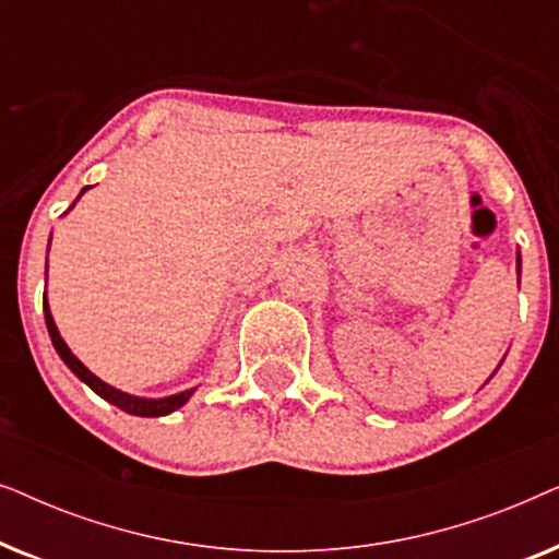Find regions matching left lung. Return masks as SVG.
<instances>
[{"mask_svg": "<svg viewBox=\"0 0 559 559\" xmlns=\"http://www.w3.org/2000/svg\"><path fill=\"white\" fill-rule=\"evenodd\" d=\"M516 266H519V274H522V257L516 254Z\"/></svg>", "mask_w": 559, "mask_h": 559, "instance_id": "left-lung-1", "label": "left lung"}]
</instances>
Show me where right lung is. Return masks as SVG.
Instances as JSON below:
<instances>
[{
	"label": "right lung",
	"instance_id": "obj_1",
	"mask_svg": "<svg viewBox=\"0 0 559 559\" xmlns=\"http://www.w3.org/2000/svg\"><path fill=\"white\" fill-rule=\"evenodd\" d=\"M86 193V188L81 190V195ZM79 195V198H81ZM79 198H75V201H79ZM73 209V205H71ZM50 249V247H48ZM43 310H45V325H48V333H50V341H52V346H56V350H58V356L63 358V364L68 366V369H71L75 377H79L83 384H88L91 389H94V392L102 396V400H106L109 404H114V407H119V409H124L127 415H136V417H165V415H170V412H175V409H180L182 404H186L190 396H193V392L195 389H186V392H180V394H170V396H163V400H147V396H134V394H127V392H121V389H114L111 384H106V381H102L96 377V373H91L86 366H83L79 358H75L73 354H71V348L66 346V341L60 338V333H58V328H56V320H52V316H50V305H48V297L43 295Z\"/></svg>",
	"mask_w": 559,
	"mask_h": 559
}]
</instances>
